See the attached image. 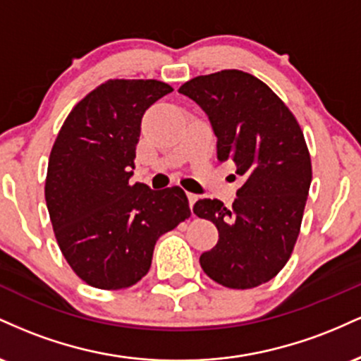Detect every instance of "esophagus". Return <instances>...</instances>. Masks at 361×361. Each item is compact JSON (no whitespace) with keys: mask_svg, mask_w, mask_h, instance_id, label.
<instances>
[{"mask_svg":"<svg viewBox=\"0 0 361 361\" xmlns=\"http://www.w3.org/2000/svg\"><path fill=\"white\" fill-rule=\"evenodd\" d=\"M188 200H190V207H192V210H193L195 202L198 200V195H195V193H188Z\"/></svg>","mask_w":361,"mask_h":361,"instance_id":"obj_1","label":"esophagus"}]
</instances>
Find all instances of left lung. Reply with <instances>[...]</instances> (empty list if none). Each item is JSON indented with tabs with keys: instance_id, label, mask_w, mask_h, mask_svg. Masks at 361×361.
I'll return each mask as SVG.
<instances>
[{
	"instance_id": "left-lung-1",
	"label": "left lung",
	"mask_w": 361,
	"mask_h": 361,
	"mask_svg": "<svg viewBox=\"0 0 361 361\" xmlns=\"http://www.w3.org/2000/svg\"><path fill=\"white\" fill-rule=\"evenodd\" d=\"M178 91L209 115L219 161H234L246 178L231 209L217 198L193 207L219 231L202 268L227 288L267 283L292 255L312 181L299 122L263 81L238 69L197 76Z\"/></svg>"
}]
</instances>
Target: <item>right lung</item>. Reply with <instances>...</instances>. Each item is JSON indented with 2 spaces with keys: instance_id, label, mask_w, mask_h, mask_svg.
<instances>
[{
  "instance_id": "right-lung-1",
  "label": "right lung",
  "mask_w": 361,
  "mask_h": 361,
  "mask_svg": "<svg viewBox=\"0 0 361 361\" xmlns=\"http://www.w3.org/2000/svg\"><path fill=\"white\" fill-rule=\"evenodd\" d=\"M173 88L157 80H109L62 123L45 178V202L62 255L94 288L135 285L159 235L188 219L180 186L130 185L140 120Z\"/></svg>"
}]
</instances>
